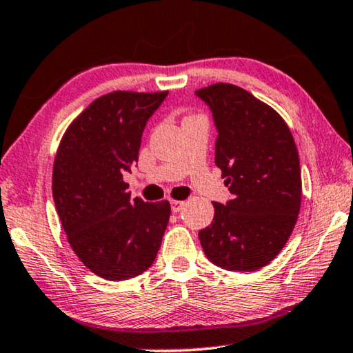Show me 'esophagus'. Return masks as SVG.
<instances>
[{"mask_svg":"<svg viewBox=\"0 0 353 353\" xmlns=\"http://www.w3.org/2000/svg\"><path fill=\"white\" fill-rule=\"evenodd\" d=\"M170 204H172V212H180L181 209H183V205H185V202H181V201H175V199H172L170 201Z\"/></svg>","mask_w":353,"mask_h":353,"instance_id":"esophagus-1","label":"esophagus"}]
</instances>
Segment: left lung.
I'll return each mask as SVG.
<instances>
[{"instance_id":"1","label":"left lung","mask_w":353,"mask_h":353,"mask_svg":"<svg viewBox=\"0 0 353 353\" xmlns=\"http://www.w3.org/2000/svg\"><path fill=\"white\" fill-rule=\"evenodd\" d=\"M216 127L215 163L231 192L214 202L199 231L207 259L230 272H255L281 252L301 210V163L291 130L276 110L236 85L196 91Z\"/></svg>"}]
</instances>
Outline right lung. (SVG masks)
I'll list each match as a JSON object with an SVG mask.
<instances>
[{"mask_svg":"<svg viewBox=\"0 0 353 353\" xmlns=\"http://www.w3.org/2000/svg\"><path fill=\"white\" fill-rule=\"evenodd\" d=\"M168 91H114L67 128L52 168V197L70 248L109 281L151 267L170 219L168 201L132 199L123 173L138 162L141 137Z\"/></svg>","mask_w":353,"mask_h":353,"instance_id":"1","label":"right lung"}]
</instances>
